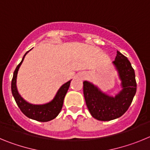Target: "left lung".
Listing matches in <instances>:
<instances>
[{
    "label": "left lung",
    "instance_id": "left-lung-1",
    "mask_svg": "<svg viewBox=\"0 0 150 150\" xmlns=\"http://www.w3.org/2000/svg\"><path fill=\"white\" fill-rule=\"evenodd\" d=\"M112 64L117 71L122 89L115 97L104 93L88 81L83 82V94L90 113L100 121H110L128 110L137 91L134 70L126 57L117 51Z\"/></svg>",
    "mask_w": 150,
    "mask_h": 150
}]
</instances>
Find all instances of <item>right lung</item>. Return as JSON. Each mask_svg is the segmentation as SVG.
Masks as SVG:
<instances>
[{
  "label": "right lung",
  "instance_id": "obj_1",
  "mask_svg": "<svg viewBox=\"0 0 150 150\" xmlns=\"http://www.w3.org/2000/svg\"><path fill=\"white\" fill-rule=\"evenodd\" d=\"M28 52L29 51H28L25 54L22 59V62L18 64V65L17 66L15 71L13 73L11 83L12 94L19 109L27 117L30 118L31 120H36V121L49 122L55 119L59 114L63 106L64 98L67 94L71 80L62 85L59 91H57L55 98L49 103L44 104H32L27 102L25 100H24L17 90L16 79L18 69L24 61L25 56Z\"/></svg>",
  "mask_w": 150,
  "mask_h": 150
}]
</instances>
